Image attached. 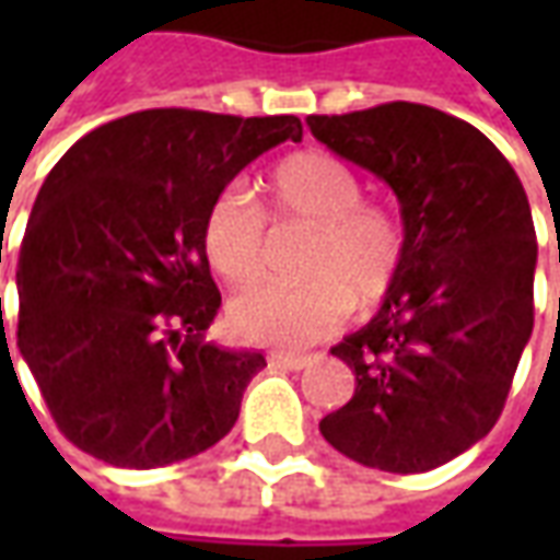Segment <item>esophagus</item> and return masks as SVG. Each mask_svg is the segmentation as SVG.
Listing matches in <instances>:
<instances>
[{"instance_id": "obj_1", "label": "esophagus", "mask_w": 560, "mask_h": 560, "mask_svg": "<svg viewBox=\"0 0 560 560\" xmlns=\"http://www.w3.org/2000/svg\"><path fill=\"white\" fill-rule=\"evenodd\" d=\"M269 363L288 369V372H300V369L312 363V357H305V353H269Z\"/></svg>"}]
</instances>
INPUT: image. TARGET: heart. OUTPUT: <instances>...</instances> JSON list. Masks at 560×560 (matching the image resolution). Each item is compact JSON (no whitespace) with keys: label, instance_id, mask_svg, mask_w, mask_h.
<instances>
[{"label":"heart","instance_id":"obj_1","mask_svg":"<svg viewBox=\"0 0 560 560\" xmlns=\"http://www.w3.org/2000/svg\"><path fill=\"white\" fill-rule=\"evenodd\" d=\"M260 209L228 188L209 203L200 248L209 269L228 284H255L267 269L264 219L303 228L308 240L296 257V284H264L233 296L228 317L245 339L272 348H305L339 332L353 300L375 305L399 281L405 233L399 219L363 200L360 176L329 152H293L260 183Z\"/></svg>","mask_w":560,"mask_h":560}]
</instances>
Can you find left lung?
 I'll return each instance as SVG.
<instances>
[{"mask_svg":"<svg viewBox=\"0 0 560 560\" xmlns=\"http://www.w3.org/2000/svg\"><path fill=\"white\" fill-rule=\"evenodd\" d=\"M305 126L393 188L405 228L396 288L332 348L357 389L320 434L365 468L432 470L492 432L530 339L528 195L482 131L425 104L308 116Z\"/></svg>","mask_w":560,"mask_h":560,"instance_id":"left-lung-1","label":"left lung"}]
</instances>
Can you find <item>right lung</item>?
I'll return each instance as SVG.
<instances>
[{
	"instance_id": "right-lung-1",
	"label": "right lung",
	"mask_w": 560,
	"mask_h": 560,
	"mask_svg": "<svg viewBox=\"0 0 560 560\" xmlns=\"http://www.w3.org/2000/svg\"><path fill=\"white\" fill-rule=\"evenodd\" d=\"M296 116L140 110L68 149L20 245V357L59 432L116 468H161L231 432L260 351L203 339L221 293L200 248L209 203Z\"/></svg>"
}]
</instances>
